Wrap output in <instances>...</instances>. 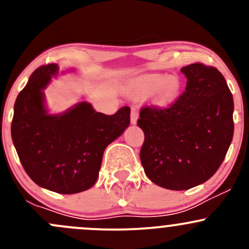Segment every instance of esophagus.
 Instances as JSON below:
<instances>
[{
    "instance_id": "esophagus-1",
    "label": "esophagus",
    "mask_w": 249,
    "mask_h": 249,
    "mask_svg": "<svg viewBox=\"0 0 249 249\" xmlns=\"http://www.w3.org/2000/svg\"><path fill=\"white\" fill-rule=\"evenodd\" d=\"M137 119H139V112H137V109L135 108V107H132L131 108V124H136L137 123Z\"/></svg>"
}]
</instances>
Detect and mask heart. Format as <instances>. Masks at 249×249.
<instances>
[{
    "instance_id": "obj_1",
    "label": "heart",
    "mask_w": 249,
    "mask_h": 249,
    "mask_svg": "<svg viewBox=\"0 0 249 249\" xmlns=\"http://www.w3.org/2000/svg\"><path fill=\"white\" fill-rule=\"evenodd\" d=\"M180 91V82L176 76L149 74L137 80L132 87V96L144 99L149 96L152 102L159 107L173 104Z\"/></svg>"
}]
</instances>
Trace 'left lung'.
<instances>
[{
  "instance_id": "1",
  "label": "left lung",
  "mask_w": 249,
  "mask_h": 249,
  "mask_svg": "<svg viewBox=\"0 0 249 249\" xmlns=\"http://www.w3.org/2000/svg\"><path fill=\"white\" fill-rule=\"evenodd\" d=\"M185 91L167 108L144 107L137 125L144 132L140 158L159 187L187 190L219 169L233 135V100L225 78L212 66L180 69Z\"/></svg>"
}]
</instances>
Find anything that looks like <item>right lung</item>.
I'll return each mask as SVG.
<instances>
[{
  "label": "right lung",
  "instance_id": "1",
  "mask_svg": "<svg viewBox=\"0 0 249 249\" xmlns=\"http://www.w3.org/2000/svg\"><path fill=\"white\" fill-rule=\"evenodd\" d=\"M57 73L59 66L49 64L30 76L14 105L12 140L22 167L37 185L76 194L97 180L105 149L130 125V107L106 115L82 101L50 114L44 89Z\"/></svg>",
  "mask_w": 249,
  "mask_h": 249
}]
</instances>
